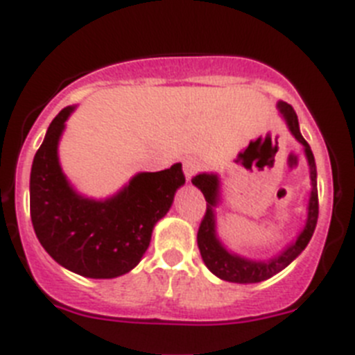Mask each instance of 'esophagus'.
Returning <instances> with one entry per match:
<instances>
[{"label": "esophagus", "mask_w": 355, "mask_h": 355, "mask_svg": "<svg viewBox=\"0 0 355 355\" xmlns=\"http://www.w3.org/2000/svg\"><path fill=\"white\" fill-rule=\"evenodd\" d=\"M182 168H184V177H186V180L189 182L191 177L195 175L196 169L200 168V164L196 162L195 159H186V160H184V166H182Z\"/></svg>", "instance_id": "1"}]
</instances>
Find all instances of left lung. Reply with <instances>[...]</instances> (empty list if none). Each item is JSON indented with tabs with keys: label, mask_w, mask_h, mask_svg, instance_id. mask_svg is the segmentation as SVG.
<instances>
[{
	"label": "left lung",
	"mask_w": 355,
	"mask_h": 355,
	"mask_svg": "<svg viewBox=\"0 0 355 355\" xmlns=\"http://www.w3.org/2000/svg\"><path fill=\"white\" fill-rule=\"evenodd\" d=\"M277 109H279L280 116L284 118L293 137L304 148V155H306L307 166H309L311 180L309 200H307L306 209V223H304L300 232L293 237L284 248H280L277 254L266 259L246 257V255L230 250L229 246L221 241L220 234H218V211L216 209L220 207L221 200H223L220 175L203 171V173L195 175L193 180H191L202 191L203 196H205V202H207V212L203 216L202 225H200L198 229V236H196L200 255H202L205 266L218 279L227 280V282L255 284V282H263V280L271 279L279 271L288 268L302 252L306 250V246L309 245L311 237H313L314 229H316V221H318V187H316V162H314V155L311 152V146L307 144V141L302 137L297 112L293 110L291 105H288L286 101H277Z\"/></svg>",
	"instance_id": "left-lung-1"
}]
</instances>
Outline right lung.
Returning <instances> with one entry per match:
<instances>
[{
    "mask_svg": "<svg viewBox=\"0 0 355 355\" xmlns=\"http://www.w3.org/2000/svg\"><path fill=\"white\" fill-rule=\"evenodd\" d=\"M69 105L48 126L30 173V216L46 252L66 270L87 279H116L141 263L157 221L168 214L175 193L186 184L182 164L135 173L107 198H91L75 189L62 171L58 143Z\"/></svg>",
    "mask_w": 355,
    "mask_h": 355,
    "instance_id": "right-lung-1",
    "label": "right lung"
}]
</instances>
